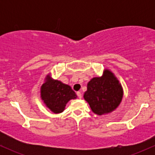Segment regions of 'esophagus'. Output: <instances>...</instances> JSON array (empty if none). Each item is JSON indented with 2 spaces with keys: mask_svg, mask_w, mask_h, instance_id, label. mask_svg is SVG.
Instances as JSON below:
<instances>
[{
  "mask_svg": "<svg viewBox=\"0 0 155 155\" xmlns=\"http://www.w3.org/2000/svg\"><path fill=\"white\" fill-rule=\"evenodd\" d=\"M76 95H77L78 97H79V98H81V97H82V94H81L80 92H76Z\"/></svg>",
  "mask_w": 155,
  "mask_h": 155,
  "instance_id": "obj_1",
  "label": "esophagus"
}]
</instances>
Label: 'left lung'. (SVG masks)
<instances>
[{
	"mask_svg": "<svg viewBox=\"0 0 155 155\" xmlns=\"http://www.w3.org/2000/svg\"><path fill=\"white\" fill-rule=\"evenodd\" d=\"M123 97L122 85L111 71L105 69L101 77H94L87 84L84 98L97 115L106 114L118 107Z\"/></svg>",
	"mask_w": 155,
	"mask_h": 155,
	"instance_id": "8db88e82",
	"label": "left lung"
}]
</instances>
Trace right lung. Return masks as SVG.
I'll return each mask as SVG.
<instances>
[{"mask_svg": "<svg viewBox=\"0 0 155 155\" xmlns=\"http://www.w3.org/2000/svg\"><path fill=\"white\" fill-rule=\"evenodd\" d=\"M45 79L41 87V98L53 113H61L67 103L71 99H76L77 96L69 85L51 79L49 75Z\"/></svg>", "mask_w": 155, "mask_h": 155, "instance_id": "obj_1", "label": "right lung"}]
</instances>
